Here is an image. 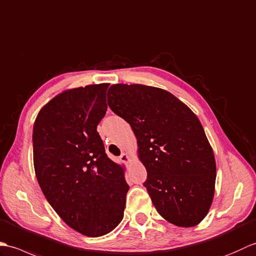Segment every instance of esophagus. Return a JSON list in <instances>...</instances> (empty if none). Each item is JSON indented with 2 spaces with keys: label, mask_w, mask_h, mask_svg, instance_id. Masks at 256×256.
I'll return each mask as SVG.
<instances>
[{
  "label": "esophagus",
  "mask_w": 256,
  "mask_h": 256,
  "mask_svg": "<svg viewBox=\"0 0 256 256\" xmlns=\"http://www.w3.org/2000/svg\"><path fill=\"white\" fill-rule=\"evenodd\" d=\"M120 158L122 160L124 161V162H126V163H128L129 161H130V156L128 154V153H126V152H124L120 156Z\"/></svg>",
  "instance_id": "34e87169"
}]
</instances>
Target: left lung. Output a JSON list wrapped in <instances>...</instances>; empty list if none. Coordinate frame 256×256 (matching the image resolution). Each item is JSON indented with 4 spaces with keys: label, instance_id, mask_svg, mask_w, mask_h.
Returning <instances> with one entry per match:
<instances>
[{
    "label": "left lung",
    "instance_id": "8db88e82",
    "mask_svg": "<svg viewBox=\"0 0 256 256\" xmlns=\"http://www.w3.org/2000/svg\"><path fill=\"white\" fill-rule=\"evenodd\" d=\"M107 103L134 130L158 212L178 226L200 224L216 183L214 151L200 119L168 90L142 84L112 85Z\"/></svg>",
    "mask_w": 256,
    "mask_h": 256
}]
</instances>
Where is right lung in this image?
<instances>
[{
  "label": "right lung",
  "mask_w": 256,
  "mask_h": 256,
  "mask_svg": "<svg viewBox=\"0 0 256 256\" xmlns=\"http://www.w3.org/2000/svg\"><path fill=\"white\" fill-rule=\"evenodd\" d=\"M110 84L66 90L38 112L32 129L34 168L48 202L86 236L120 224L129 186L124 168L105 153L98 124L107 110Z\"/></svg>",
  "instance_id": "right-lung-1"
}]
</instances>
